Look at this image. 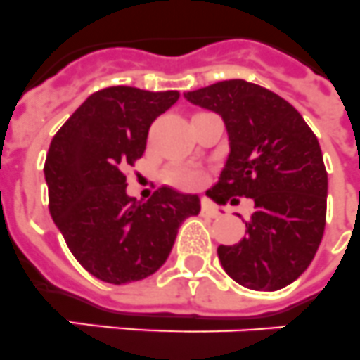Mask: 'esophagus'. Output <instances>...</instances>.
Masks as SVG:
<instances>
[{"instance_id":"1","label":"esophagus","mask_w":360,"mask_h":360,"mask_svg":"<svg viewBox=\"0 0 360 360\" xmlns=\"http://www.w3.org/2000/svg\"><path fill=\"white\" fill-rule=\"evenodd\" d=\"M201 214H205V216L208 217H217L219 216V210H217L216 205H212L210 201H203V203H201Z\"/></svg>"}]
</instances>
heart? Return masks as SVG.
Segmentation results:
<instances>
[{
    "instance_id": "b5f03b06",
    "label": "heart",
    "mask_w": 360,
    "mask_h": 360,
    "mask_svg": "<svg viewBox=\"0 0 360 360\" xmlns=\"http://www.w3.org/2000/svg\"><path fill=\"white\" fill-rule=\"evenodd\" d=\"M168 179L172 185L179 186L183 190H198L205 185L207 175L198 168H174L168 172Z\"/></svg>"
}]
</instances>
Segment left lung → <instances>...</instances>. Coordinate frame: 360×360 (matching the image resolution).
Returning <instances> with one entry per match:
<instances>
[{
	"mask_svg": "<svg viewBox=\"0 0 360 360\" xmlns=\"http://www.w3.org/2000/svg\"><path fill=\"white\" fill-rule=\"evenodd\" d=\"M185 98L221 115L229 134V155L207 194L219 205L255 201L245 238L217 247L225 273L255 291L285 288L309 267L324 234L328 172L316 135L282 96L240 78Z\"/></svg>",
	"mask_w": 360,
	"mask_h": 360,
	"instance_id": "8db88e82",
	"label": "left lung"
}]
</instances>
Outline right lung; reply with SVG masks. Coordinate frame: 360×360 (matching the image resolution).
I'll use <instances>...</instances> for the list:
<instances>
[{
    "mask_svg": "<svg viewBox=\"0 0 360 360\" xmlns=\"http://www.w3.org/2000/svg\"><path fill=\"white\" fill-rule=\"evenodd\" d=\"M177 91L113 86L87 96L45 157L49 212L78 264L102 282L143 280L161 267L179 225L199 212L198 195L161 186L139 203L126 168L144 155L150 126Z\"/></svg>",
    "mask_w": 360,
    "mask_h": 360,
    "instance_id": "1",
    "label": "right lung"
}]
</instances>
